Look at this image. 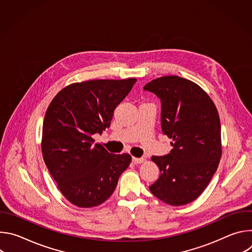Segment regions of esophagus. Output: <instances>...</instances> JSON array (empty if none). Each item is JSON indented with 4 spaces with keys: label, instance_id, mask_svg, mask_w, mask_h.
Wrapping results in <instances>:
<instances>
[{
    "label": "esophagus",
    "instance_id": "esophagus-1",
    "mask_svg": "<svg viewBox=\"0 0 252 252\" xmlns=\"http://www.w3.org/2000/svg\"><path fill=\"white\" fill-rule=\"evenodd\" d=\"M143 161H145V158H132V162L133 163H142Z\"/></svg>",
    "mask_w": 252,
    "mask_h": 252
}]
</instances>
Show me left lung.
Instances as JSON below:
<instances>
[{
  "instance_id": "1",
  "label": "left lung",
  "mask_w": 252,
  "mask_h": 252,
  "mask_svg": "<svg viewBox=\"0 0 252 252\" xmlns=\"http://www.w3.org/2000/svg\"><path fill=\"white\" fill-rule=\"evenodd\" d=\"M143 89L160 98L161 129L173 147L169 155L152 158L160 175L150 190L167 204H188L206 189L221 158L218 109L198 85L177 76L153 80Z\"/></svg>"
}]
</instances>
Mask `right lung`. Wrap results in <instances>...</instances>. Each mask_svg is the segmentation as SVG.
Instances as JSON below:
<instances>
[{
    "label": "right lung",
    "instance_id": "add662e5",
    "mask_svg": "<svg viewBox=\"0 0 252 252\" xmlns=\"http://www.w3.org/2000/svg\"><path fill=\"white\" fill-rule=\"evenodd\" d=\"M135 82L129 78L70 84L48 107L43 158L60 191L76 206L90 208L104 202L131 161L128 154H110L94 143L93 135L110 126L115 109Z\"/></svg>",
    "mask_w": 252,
    "mask_h": 252
}]
</instances>
